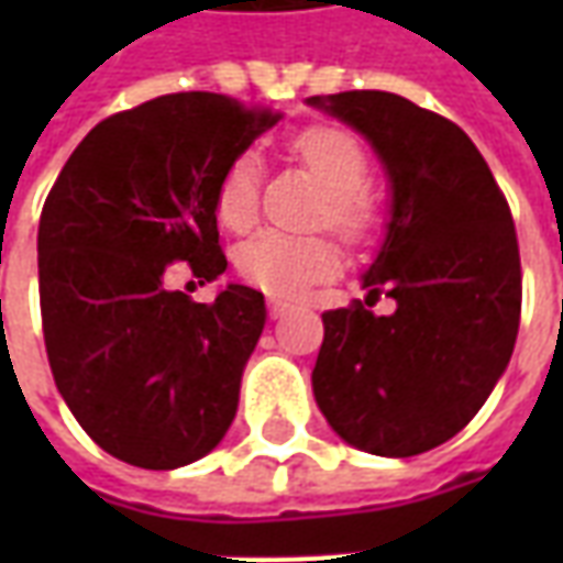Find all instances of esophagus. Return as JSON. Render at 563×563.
Listing matches in <instances>:
<instances>
[{
    "label": "esophagus",
    "instance_id": "obj_1",
    "mask_svg": "<svg viewBox=\"0 0 563 563\" xmlns=\"http://www.w3.org/2000/svg\"><path fill=\"white\" fill-rule=\"evenodd\" d=\"M268 313H271V319H283L286 313H289V305H286V301H277V298H271Z\"/></svg>",
    "mask_w": 563,
    "mask_h": 563
}]
</instances>
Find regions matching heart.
Returning <instances> with one entry per match:
<instances>
[{"label": "heart", "instance_id": "obj_1", "mask_svg": "<svg viewBox=\"0 0 563 563\" xmlns=\"http://www.w3.org/2000/svg\"><path fill=\"white\" fill-rule=\"evenodd\" d=\"M292 156L301 159L325 186V222L346 238H362L374 225V205L365 192L367 156L362 144L334 126H310L292 139ZM213 213L222 229L246 232L258 217V159L253 153L234 156L213 192ZM234 268L250 286L274 298L301 295L338 274L341 262L325 238H295L258 232L238 246Z\"/></svg>", "mask_w": 563, "mask_h": 563}]
</instances>
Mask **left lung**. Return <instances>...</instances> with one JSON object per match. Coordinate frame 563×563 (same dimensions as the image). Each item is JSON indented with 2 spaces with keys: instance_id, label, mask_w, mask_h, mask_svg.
I'll use <instances>...</instances> for the list:
<instances>
[{
  "instance_id": "left-lung-1",
  "label": "left lung",
  "mask_w": 563,
  "mask_h": 563,
  "mask_svg": "<svg viewBox=\"0 0 563 563\" xmlns=\"http://www.w3.org/2000/svg\"><path fill=\"white\" fill-rule=\"evenodd\" d=\"M310 108L355 129L389 180V220L362 301L322 313L313 398L350 446L410 459L446 443L504 377L521 313L516 225L492 168L452 120L404 96L350 90Z\"/></svg>"
}]
</instances>
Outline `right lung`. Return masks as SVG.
Here are the masks:
<instances>
[{"mask_svg": "<svg viewBox=\"0 0 563 563\" xmlns=\"http://www.w3.org/2000/svg\"><path fill=\"white\" fill-rule=\"evenodd\" d=\"M280 111L174 92L90 129L38 222V295L56 389L114 459L174 471L205 459L234 413L265 295L229 283L210 305L165 289V268L225 271L213 192Z\"/></svg>", "mask_w": 563, "mask_h": 563, "instance_id": "right-lung-1", "label": "right lung"}]
</instances>
